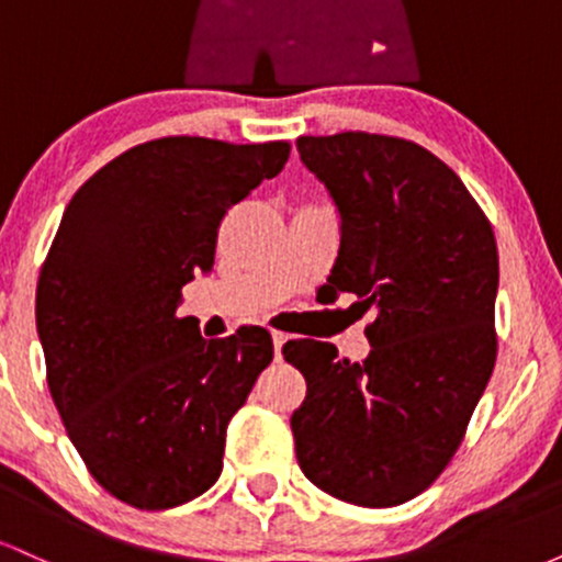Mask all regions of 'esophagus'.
<instances>
[{
  "label": "esophagus",
  "mask_w": 562,
  "mask_h": 562,
  "mask_svg": "<svg viewBox=\"0 0 562 562\" xmlns=\"http://www.w3.org/2000/svg\"><path fill=\"white\" fill-rule=\"evenodd\" d=\"M272 340H274V359H282V346L288 344L290 335H285V333H272Z\"/></svg>",
  "instance_id": "esophagus-1"
}]
</instances>
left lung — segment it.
Returning <instances> with one entry per match:
<instances>
[{"instance_id": "left-lung-1", "label": "left lung", "mask_w": 562, "mask_h": 562, "mask_svg": "<svg viewBox=\"0 0 562 562\" xmlns=\"http://www.w3.org/2000/svg\"><path fill=\"white\" fill-rule=\"evenodd\" d=\"M295 147L340 214L327 288L375 312L364 362L322 340L282 348L306 378L290 417L299 465L348 505H404L449 465L492 378V224L462 179L409 139L344 132Z\"/></svg>"}]
</instances>
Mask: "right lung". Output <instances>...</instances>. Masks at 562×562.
Here are the masks:
<instances>
[{
  "label": "right lung",
  "mask_w": 562,
  "mask_h": 562,
  "mask_svg": "<svg viewBox=\"0 0 562 562\" xmlns=\"http://www.w3.org/2000/svg\"><path fill=\"white\" fill-rule=\"evenodd\" d=\"M288 156V142L153 139L102 166L63 214L36 285L47 383L83 465L126 505H184L222 475L272 335L205 340L177 308L214 269L224 214Z\"/></svg>",
  "instance_id": "add662e5"
}]
</instances>
